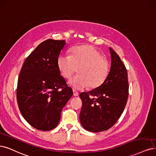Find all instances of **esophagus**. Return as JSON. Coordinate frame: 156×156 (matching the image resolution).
<instances>
[{
    "label": "esophagus",
    "instance_id": "1",
    "mask_svg": "<svg viewBox=\"0 0 156 156\" xmlns=\"http://www.w3.org/2000/svg\"><path fill=\"white\" fill-rule=\"evenodd\" d=\"M73 96L77 97L79 95V93L77 92H76V90H73Z\"/></svg>",
    "mask_w": 156,
    "mask_h": 156
}]
</instances>
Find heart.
<instances>
[{
    "label": "heart",
    "instance_id": "b5f03b06",
    "mask_svg": "<svg viewBox=\"0 0 156 156\" xmlns=\"http://www.w3.org/2000/svg\"><path fill=\"white\" fill-rule=\"evenodd\" d=\"M57 66L62 76L70 78L79 67L78 73L69 80V84L76 90H83L88 86L96 88L104 83L108 76L109 64L94 48L88 45L72 48V55L64 53L58 57Z\"/></svg>",
    "mask_w": 156,
    "mask_h": 156
}]
</instances>
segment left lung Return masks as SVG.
<instances>
[{
  "mask_svg": "<svg viewBox=\"0 0 156 156\" xmlns=\"http://www.w3.org/2000/svg\"><path fill=\"white\" fill-rule=\"evenodd\" d=\"M110 72L99 87L80 94L83 102L80 122L86 130L99 132L119 119L128 97V73L120 57L111 48Z\"/></svg>",
  "mask_w": 156,
  "mask_h": 156,
  "instance_id": "8db88e82",
  "label": "left lung"
}]
</instances>
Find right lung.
Listing matches in <instances>:
<instances>
[{"instance_id": "add662e5", "label": "right lung", "mask_w": 156, "mask_h": 156, "mask_svg": "<svg viewBox=\"0 0 156 156\" xmlns=\"http://www.w3.org/2000/svg\"><path fill=\"white\" fill-rule=\"evenodd\" d=\"M65 41L48 39L26 58L18 79L17 99L24 119L37 130L55 128L73 95L57 66Z\"/></svg>"}]
</instances>
